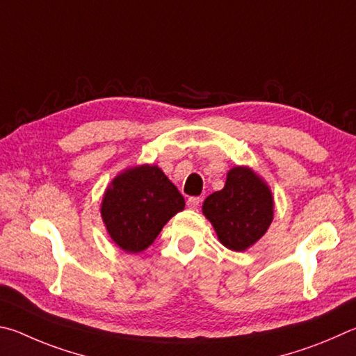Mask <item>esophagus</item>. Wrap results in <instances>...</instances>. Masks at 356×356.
<instances>
[{"label": "esophagus", "instance_id": "obj_1", "mask_svg": "<svg viewBox=\"0 0 356 356\" xmlns=\"http://www.w3.org/2000/svg\"><path fill=\"white\" fill-rule=\"evenodd\" d=\"M202 203V198L200 197H191L188 200V208L189 209H198V207H200Z\"/></svg>", "mask_w": 356, "mask_h": 356}]
</instances>
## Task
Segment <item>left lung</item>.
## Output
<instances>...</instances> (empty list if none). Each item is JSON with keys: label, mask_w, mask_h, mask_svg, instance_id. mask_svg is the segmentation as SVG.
Masks as SVG:
<instances>
[{"label": "left lung", "mask_w": 356, "mask_h": 356, "mask_svg": "<svg viewBox=\"0 0 356 356\" xmlns=\"http://www.w3.org/2000/svg\"><path fill=\"white\" fill-rule=\"evenodd\" d=\"M203 214L223 245L244 252L269 229L273 197L269 186L250 167L238 165L228 172L223 189L204 200Z\"/></svg>", "instance_id": "8db88e82"}]
</instances>
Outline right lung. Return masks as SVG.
<instances>
[{
    "instance_id": "add662e5",
    "label": "right lung",
    "mask_w": 356,
    "mask_h": 356,
    "mask_svg": "<svg viewBox=\"0 0 356 356\" xmlns=\"http://www.w3.org/2000/svg\"><path fill=\"white\" fill-rule=\"evenodd\" d=\"M184 204V197L158 165L143 164L112 179L102 202V217L123 252L140 253Z\"/></svg>"
}]
</instances>
